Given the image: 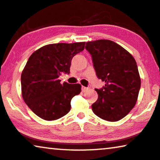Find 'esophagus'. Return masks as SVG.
I'll use <instances>...</instances> for the list:
<instances>
[{"instance_id": "esophagus-1", "label": "esophagus", "mask_w": 160, "mask_h": 160, "mask_svg": "<svg viewBox=\"0 0 160 160\" xmlns=\"http://www.w3.org/2000/svg\"><path fill=\"white\" fill-rule=\"evenodd\" d=\"M88 88L87 87H84V86H82V91L83 92V93H85V92H86L88 91Z\"/></svg>"}]
</instances>
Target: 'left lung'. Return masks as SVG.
Instances as JSON below:
<instances>
[{"label":"left lung","instance_id":"1","mask_svg":"<svg viewBox=\"0 0 160 160\" xmlns=\"http://www.w3.org/2000/svg\"><path fill=\"white\" fill-rule=\"evenodd\" d=\"M98 79L105 82L95 90L98 99L92 104L93 113L109 122L127 115L136 105L141 88V78L135 58L125 48L112 40L86 42Z\"/></svg>","mask_w":160,"mask_h":160}]
</instances>
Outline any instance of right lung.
Masks as SVG:
<instances>
[{
    "instance_id": "obj_1",
    "label": "right lung",
    "mask_w": 160,
    "mask_h": 160,
    "mask_svg": "<svg viewBox=\"0 0 160 160\" xmlns=\"http://www.w3.org/2000/svg\"><path fill=\"white\" fill-rule=\"evenodd\" d=\"M85 42L46 45L35 51L22 72V98L29 108L45 120L66 115L71 100L80 94V84H61L62 73L69 74L72 58L84 50Z\"/></svg>"
}]
</instances>
